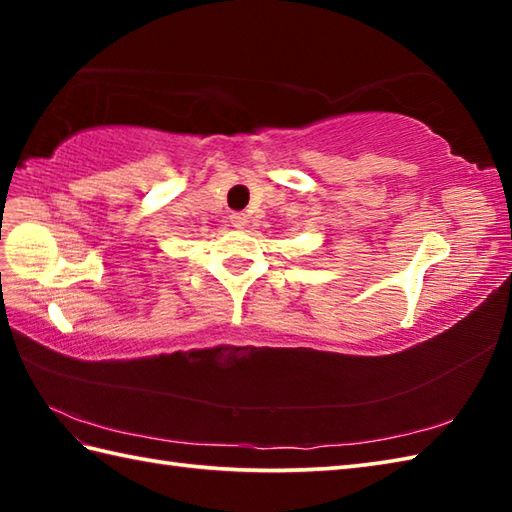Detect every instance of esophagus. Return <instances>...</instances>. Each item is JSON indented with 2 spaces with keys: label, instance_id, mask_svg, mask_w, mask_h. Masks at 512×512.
<instances>
[{
  "label": "esophagus",
  "instance_id": "1",
  "mask_svg": "<svg viewBox=\"0 0 512 512\" xmlns=\"http://www.w3.org/2000/svg\"><path fill=\"white\" fill-rule=\"evenodd\" d=\"M228 220H231V224L235 228H244L248 224V215L246 213H231V217H228Z\"/></svg>",
  "mask_w": 512,
  "mask_h": 512
}]
</instances>
